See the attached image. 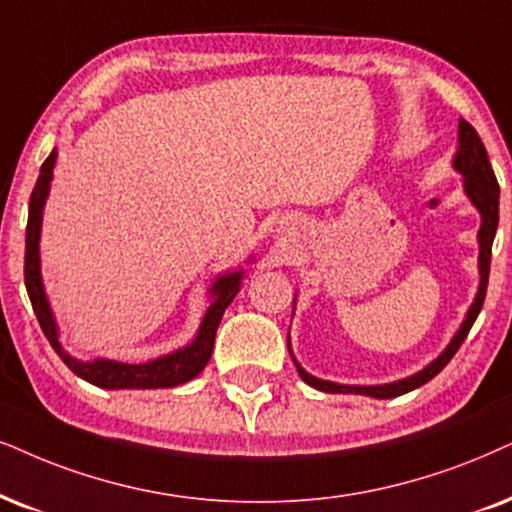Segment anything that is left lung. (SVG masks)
<instances>
[{
    "label": "left lung",
    "instance_id": "left-lung-1",
    "mask_svg": "<svg viewBox=\"0 0 512 512\" xmlns=\"http://www.w3.org/2000/svg\"><path fill=\"white\" fill-rule=\"evenodd\" d=\"M454 170L463 177V193L465 198L470 200L472 208L480 212V231H477V245H480V257H477V269H480V286H477L475 300L465 312V319L458 331L454 333V338L449 340V345L442 349L437 359H432L428 366L420 368L418 373L406 375L401 380H392V383L385 385H342V383H333V380H321L316 375L307 373L304 368L297 364L293 349H290V335H288V352L295 361L297 373L307 385L316 387L321 392H331V394H366V397L373 399H392V397H401V394L416 390V387L425 385L428 380L435 378V375L442 371V368L449 364L451 357L458 352V347L463 345V340L468 338L472 323H475L477 314H480L484 295H487V283H489V264H491V245H494V236H496V226H498V181L496 174L491 170L487 148H484L480 134L475 132V127L468 125V122L461 120L458 122V148L454 155ZM297 297V293H295ZM295 304V300H293ZM295 312V307H293Z\"/></svg>",
    "mask_w": 512,
    "mask_h": 512
}]
</instances>
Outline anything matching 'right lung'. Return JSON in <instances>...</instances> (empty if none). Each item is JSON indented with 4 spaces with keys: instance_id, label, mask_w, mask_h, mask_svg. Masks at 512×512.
I'll return each instance as SVG.
<instances>
[{
    "instance_id": "obj_1",
    "label": "right lung",
    "mask_w": 512,
    "mask_h": 512,
    "mask_svg": "<svg viewBox=\"0 0 512 512\" xmlns=\"http://www.w3.org/2000/svg\"><path fill=\"white\" fill-rule=\"evenodd\" d=\"M56 158L58 151L54 148L49 158L42 163L40 177H37V184L30 196L28 229H25V288H28L32 309H35V316L40 321L44 335H47L49 345L54 347V352L77 378L87 380V383L96 387H103V390H158V387H177L181 383H189L191 378H196L203 371L212 357L219 321H222L226 307L234 302L238 290H241L245 276L243 269L224 271V274H219L212 281V286L208 288L210 307L205 309L198 331L189 345L174 349L170 354H163V357L144 361V364H127V361L106 357H96L89 361L73 357L61 345V333H58L54 309H51L47 290H44L40 260L42 217L51 191V179H54Z\"/></svg>"
}]
</instances>
